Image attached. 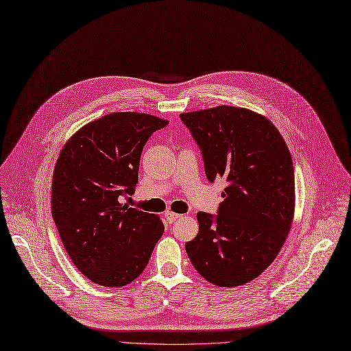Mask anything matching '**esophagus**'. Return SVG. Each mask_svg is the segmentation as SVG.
<instances>
[{
    "label": "esophagus",
    "instance_id": "esophagus-1",
    "mask_svg": "<svg viewBox=\"0 0 351 351\" xmlns=\"http://www.w3.org/2000/svg\"><path fill=\"white\" fill-rule=\"evenodd\" d=\"M165 217H166V219H167L169 223H175V221H178L179 218H182V215L176 214V213H172V211H166Z\"/></svg>",
    "mask_w": 351,
    "mask_h": 351
}]
</instances>
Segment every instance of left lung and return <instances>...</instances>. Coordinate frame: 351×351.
Returning a JSON list of instances; mask_svg holds the SVG:
<instances>
[{
    "mask_svg": "<svg viewBox=\"0 0 351 351\" xmlns=\"http://www.w3.org/2000/svg\"><path fill=\"white\" fill-rule=\"evenodd\" d=\"M202 152L210 182L224 179L218 215L199 211L185 244L198 274L234 288L263 274L287 240L295 213L291 152L279 130L252 110L218 106L180 114Z\"/></svg>",
    "mask_w": 351,
    "mask_h": 351,
    "instance_id": "1",
    "label": "left lung"
}]
</instances>
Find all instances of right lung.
<instances>
[{
	"instance_id": "1",
	"label": "right lung",
	"mask_w": 351,
	"mask_h": 351,
	"mask_svg": "<svg viewBox=\"0 0 351 351\" xmlns=\"http://www.w3.org/2000/svg\"><path fill=\"white\" fill-rule=\"evenodd\" d=\"M169 121L145 112H112L81 127L59 153L51 217L68 256L90 282L120 288L146 269L165 226L128 208L141 150Z\"/></svg>"
}]
</instances>
